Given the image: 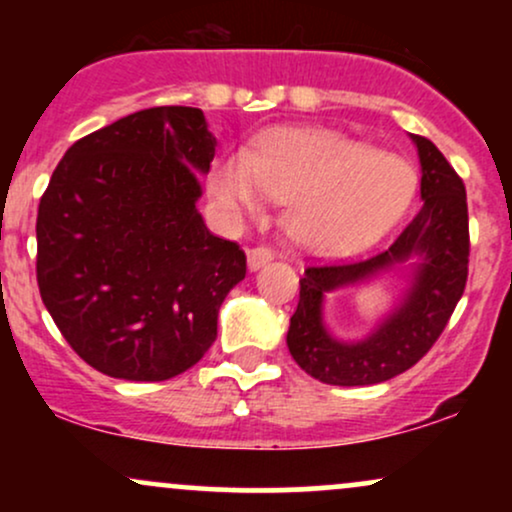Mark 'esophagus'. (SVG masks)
Instances as JSON below:
<instances>
[{
  "label": "esophagus",
  "mask_w": 512,
  "mask_h": 512,
  "mask_svg": "<svg viewBox=\"0 0 512 512\" xmlns=\"http://www.w3.org/2000/svg\"><path fill=\"white\" fill-rule=\"evenodd\" d=\"M272 260H274V250L267 248V245H257V248H252L248 252V264H250L252 272L264 267V264H269Z\"/></svg>",
  "instance_id": "34e87169"
}]
</instances>
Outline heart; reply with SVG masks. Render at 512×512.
Wrapping results in <instances>:
<instances>
[{
    "label": "heart",
    "instance_id": "obj_1",
    "mask_svg": "<svg viewBox=\"0 0 512 512\" xmlns=\"http://www.w3.org/2000/svg\"><path fill=\"white\" fill-rule=\"evenodd\" d=\"M211 190L231 219L286 199L284 223L298 243L349 252L395 226L416 190L407 161L373 151L330 129H276L255 154L221 158Z\"/></svg>",
    "mask_w": 512,
    "mask_h": 512
}]
</instances>
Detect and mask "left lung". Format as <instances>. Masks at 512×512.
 I'll return each mask as SVG.
<instances>
[{
  "label": "left lung",
  "mask_w": 512,
  "mask_h": 512,
  "mask_svg": "<svg viewBox=\"0 0 512 512\" xmlns=\"http://www.w3.org/2000/svg\"><path fill=\"white\" fill-rule=\"evenodd\" d=\"M421 158L419 214L399 233L390 248L358 262L310 264L301 279V298L286 344L305 373L327 385H375L409 370L438 342L452 310L467 286L469 216L467 192L431 139L414 134ZM422 257L415 289L368 340L342 345L321 327V296L344 283Z\"/></svg>",
  "instance_id": "left-lung-1"
}]
</instances>
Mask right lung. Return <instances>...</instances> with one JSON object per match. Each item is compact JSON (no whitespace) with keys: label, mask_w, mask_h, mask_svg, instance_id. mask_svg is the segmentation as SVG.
I'll use <instances>...</instances> for the list:
<instances>
[{"label":"right lung","mask_w":512,"mask_h":512,"mask_svg":"<svg viewBox=\"0 0 512 512\" xmlns=\"http://www.w3.org/2000/svg\"><path fill=\"white\" fill-rule=\"evenodd\" d=\"M214 146L199 108L139 110L69 146L40 197V298L110 378L156 383L195 366L245 279V252L195 207Z\"/></svg>","instance_id":"right-lung-1"}]
</instances>
